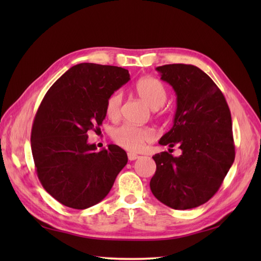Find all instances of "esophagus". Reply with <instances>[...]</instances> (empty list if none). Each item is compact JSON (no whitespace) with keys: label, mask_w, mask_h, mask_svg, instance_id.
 Here are the masks:
<instances>
[{"label":"esophagus","mask_w":261,"mask_h":261,"mask_svg":"<svg viewBox=\"0 0 261 261\" xmlns=\"http://www.w3.org/2000/svg\"><path fill=\"white\" fill-rule=\"evenodd\" d=\"M139 157H140V156H138V154H136V153H132V152L127 153V158H129V160H131V162H132V160L138 159Z\"/></svg>","instance_id":"1"}]
</instances>
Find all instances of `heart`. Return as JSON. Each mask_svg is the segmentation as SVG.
Returning <instances> with one entry per match:
<instances>
[{"instance_id": "obj_1", "label": "heart", "mask_w": 261, "mask_h": 261, "mask_svg": "<svg viewBox=\"0 0 261 261\" xmlns=\"http://www.w3.org/2000/svg\"><path fill=\"white\" fill-rule=\"evenodd\" d=\"M136 93L149 108L157 110L162 108L167 99V90L159 80L148 76L139 80L136 84ZM123 93L116 91L111 94L105 103V112L110 119L119 118L121 112ZM112 140L116 145L129 151H140L147 143L151 142L154 135L149 127H139L123 124L113 129Z\"/></svg>"}]
</instances>
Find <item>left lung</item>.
<instances>
[{
	"instance_id": "1",
	"label": "left lung",
	"mask_w": 261,
	"mask_h": 261,
	"mask_svg": "<svg viewBox=\"0 0 261 261\" xmlns=\"http://www.w3.org/2000/svg\"><path fill=\"white\" fill-rule=\"evenodd\" d=\"M156 69L177 95L174 125L159 143L178 146L181 154H154L150 190L171 208H194L214 196L234 162L230 109L220 88L196 66L170 64Z\"/></svg>"
}]
</instances>
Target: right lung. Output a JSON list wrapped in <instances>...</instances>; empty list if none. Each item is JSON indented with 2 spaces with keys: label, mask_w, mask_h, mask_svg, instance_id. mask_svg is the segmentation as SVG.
Segmentation results:
<instances>
[{
  "label": "right lung",
  "mask_w": 261,
  "mask_h": 261,
  "mask_svg": "<svg viewBox=\"0 0 261 261\" xmlns=\"http://www.w3.org/2000/svg\"><path fill=\"white\" fill-rule=\"evenodd\" d=\"M130 80L116 66L75 65L49 88L31 130V150L43 188L65 206L84 210L101 202L127 163L116 145L96 152L87 131H96L107 116L111 94Z\"/></svg>",
  "instance_id": "right-lung-1"
}]
</instances>
